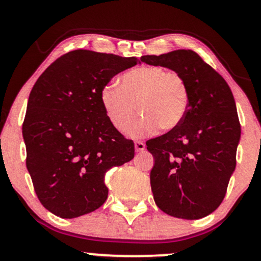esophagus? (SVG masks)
I'll list each match as a JSON object with an SVG mask.
<instances>
[{"mask_svg": "<svg viewBox=\"0 0 261 261\" xmlns=\"http://www.w3.org/2000/svg\"><path fill=\"white\" fill-rule=\"evenodd\" d=\"M145 143L142 142V141H135V149H136L137 152H142L143 149H145Z\"/></svg>", "mask_w": 261, "mask_h": 261, "instance_id": "34e87169", "label": "esophagus"}]
</instances>
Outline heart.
Returning a JSON list of instances; mask_svg holds the SVG:
<instances>
[{
	"label": "heart",
	"mask_w": 261,
	"mask_h": 261,
	"mask_svg": "<svg viewBox=\"0 0 261 261\" xmlns=\"http://www.w3.org/2000/svg\"><path fill=\"white\" fill-rule=\"evenodd\" d=\"M99 98L107 118L121 133L134 124L139 106L145 115L131 134L142 136L160 126L163 130L178 126L187 115L190 94L180 73L162 66H141L122 74L119 86H104Z\"/></svg>",
	"instance_id": "obj_1"
}]
</instances>
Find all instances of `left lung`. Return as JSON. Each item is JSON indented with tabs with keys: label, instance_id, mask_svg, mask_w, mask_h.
<instances>
[{
	"label": "left lung",
	"instance_id": "1",
	"mask_svg": "<svg viewBox=\"0 0 261 261\" xmlns=\"http://www.w3.org/2000/svg\"><path fill=\"white\" fill-rule=\"evenodd\" d=\"M141 61L180 73L189 87L187 115L178 126L146 142L153 155L151 189L169 216L199 220L226 195L236 169L241 124L229 86L193 50H174Z\"/></svg>",
	"mask_w": 261,
	"mask_h": 261
}]
</instances>
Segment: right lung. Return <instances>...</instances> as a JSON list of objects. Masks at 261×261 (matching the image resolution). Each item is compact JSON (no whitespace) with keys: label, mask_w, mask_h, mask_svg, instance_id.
Masks as SVG:
<instances>
[{"label":"right lung","mask_w":261,"mask_h":261,"mask_svg":"<svg viewBox=\"0 0 261 261\" xmlns=\"http://www.w3.org/2000/svg\"><path fill=\"white\" fill-rule=\"evenodd\" d=\"M136 58L74 50L41 73L31 94L23 139L27 169L39 201L61 218L99 208L108 197L110 168L126 163L135 146L107 118L100 91Z\"/></svg>","instance_id":"1"}]
</instances>
